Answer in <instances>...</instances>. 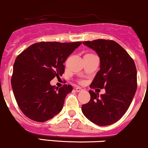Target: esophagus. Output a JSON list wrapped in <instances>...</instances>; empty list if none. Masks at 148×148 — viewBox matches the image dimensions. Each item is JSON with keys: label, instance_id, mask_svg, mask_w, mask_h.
<instances>
[{"label": "esophagus", "instance_id": "1", "mask_svg": "<svg viewBox=\"0 0 148 148\" xmlns=\"http://www.w3.org/2000/svg\"><path fill=\"white\" fill-rule=\"evenodd\" d=\"M75 90L76 91H77V92H80V91H83V89H82V88H80V87H76Z\"/></svg>", "mask_w": 148, "mask_h": 148}]
</instances>
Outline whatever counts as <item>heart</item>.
<instances>
[{
	"mask_svg": "<svg viewBox=\"0 0 148 148\" xmlns=\"http://www.w3.org/2000/svg\"><path fill=\"white\" fill-rule=\"evenodd\" d=\"M88 55H92V54H86V55H85V56H88ZM80 83H83V82H80Z\"/></svg>",
	"mask_w": 148,
	"mask_h": 148,
	"instance_id": "b5f03b06",
	"label": "heart"
}]
</instances>
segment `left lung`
<instances>
[{
    "mask_svg": "<svg viewBox=\"0 0 148 148\" xmlns=\"http://www.w3.org/2000/svg\"><path fill=\"white\" fill-rule=\"evenodd\" d=\"M83 44L96 51L100 57V70L90 88H105L106 93L99 96L90 90L91 99L82 105V111L96 125H111L125 114L136 94V64L126 51L113 40L99 39Z\"/></svg>",
    "mask_w": 148,
    "mask_h": 148,
    "instance_id": "8db88e82",
    "label": "left lung"
}]
</instances>
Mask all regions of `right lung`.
I'll use <instances>...</instances> for the list:
<instances>
[{
    "label": "right lung",
    "instance_id": "1",
    "mask_svg": "<svg viewBox=\"0 0 148 148\" xmlns=\"http://www.w3.org/2000/svg\"><path fill=\"white\" fill-rule=\"evenodd\" d=\"M81 42H41L32 45L15 60L11 78L14 96L21 110L29 119L45 122L62 111L71 85L56 87L50 81L64 72L67 57Z\"/></svg>",
    "mask_w": 148,
    "mask_h": 148
}]
</instances>
